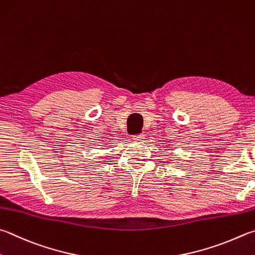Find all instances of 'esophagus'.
<instances>
[{
    "label": "esophagus",
    "instance_id": "obj_1",
    "mask_svg": "<svg viewBox=\"0 0 255 255\" xmlns=\"http://www.w3.org/2000/svg\"><path fill=\"white\" fill-rule=\"evenodd\" d=\"M132 139L136 140V141H141L142 139H145V135H143V133H138V135H133Z\"/></svg>",
    "mask_w": 255,
    "mask_h": 255
}]
</instances>
